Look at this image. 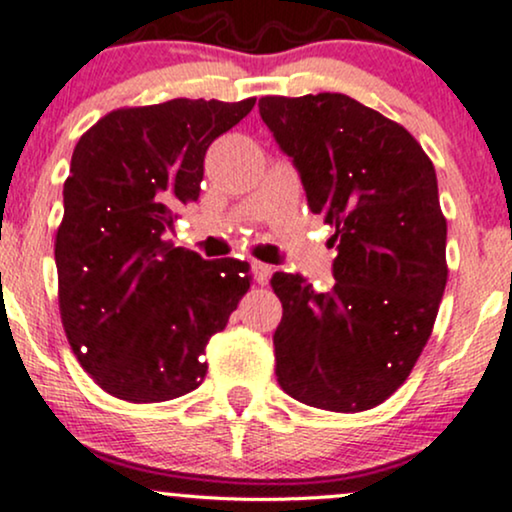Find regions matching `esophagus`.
<instances>
[{
	"instance_id": "esophagus-1",
	"label": "esophagus",
	"mask_w": 512,
	"mask_h": 512,
	"mask_svg": "<svg viewBox=\"0 0 512 512\" xmlns=\"http://www.w3.org/2000/svg\"><path fill=\"white\" fill-rule=\"evenodd\" d=\"M252 276H255L257 284H269V279H272V267L264 262H252Z\"/></svg>"
}]
</instances>
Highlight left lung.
<instances>
[{"label": "left lung", "mask_w": 512, "mask_h": 512, "mask_svg": "<svg viewBox=\"0 0 512 512\" xmlns=\"http://www.w3.org/2000/svg\"><path fill=\"white\" fill-rule=\"evenodd\" d=\"M264 125L332 226L334 289L276 272V380L308 407L383 404L419 361L448 284L436 168L399 122L344 93L260 98Z\"/></svg>", "instance_id": "obj_1"}]
</instances>
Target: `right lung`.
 I'll return each mask as SVG.
<instances>
[{
  "label": "right lung",
  "mask_w": 512,
  "mask_h": 512,
  "mask_svg": "<svg viewBox=\"0 0 512 512\" xmlns=\"http://www.w3.org/2000/svg\"><path fill=\"white\" fill-rule=\"evenodd\" d=\"M252 105L117 108L76 144L55 236L57 298L74 356L108 395L154 404L197 390L209 337L250 289L248 262H207L163 233L199 199L209 144Z\"/></svg>",
  "instance_id": "add662e5"
}]
</instances>
